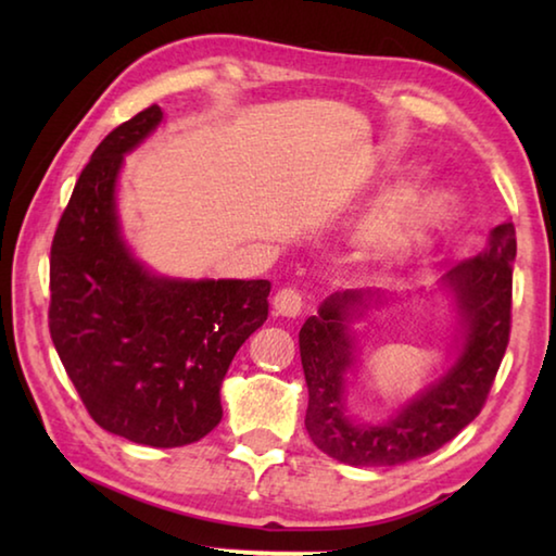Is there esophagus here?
Instances as JSON below:
<instances>
[{"instance_id": "esophagus-1", "label": "esophagus", "mask_w": 556, "mask_h": 556, "mask_svg": "<svg viewBox=\"0 0 556 556\" xmlns=\"http://www.w3.org/2000/svg\"><path fill=\"white\" fill-rule=\"evenodd\" d=\"M275 308L279 316L287 318H296L301 312H304V296H301L299 289H279L275 296Z\"/></svg>"}]
</instances>
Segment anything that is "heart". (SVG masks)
Returning a JSON list of instances; mask_svg holds the SVG:
<instances>
[{"label": "heart", "mask_w": 556, "mask_h": 556, "mask_svg": "<svg viewBox=\"0 0 556 556\" xmlns=\"http://www.w3.org/2000/svg\"><path fill=\"white\" fill-rule=\"evenodd\" d=\"M464 218L458 195L444 186H402L382 201L357 230L365 260L372 265H400L417 250L456 230Z\"/></svg>", "instance_id": "obj_1"}]
</instances>
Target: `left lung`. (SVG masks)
I'll use <instances>...</instances> for the list:
<instances>
[{"label": "left lung", "mask_w": 556, "mask_h": 556, "mask_svg": "<svg viewBox=\"0 0 556 556\" xmlns=\"http://www.w3.org/2000/svg\"><path fill=\"white\" fill-rule=\"evenodd\" d=\"M515 252V225L503 223L491 230L481 255L439 279L437 291L454 308L451 361L382 421L355 419L345 388L361 363L355 324L397 296L345 289L324 299L299 331L308 388L306 431L324 454L348 466H402L434 454L481 414L510 341Z\"/></svg>", "instance_id": "obj_1"}]
</instances>
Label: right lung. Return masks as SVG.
<instances>
[{
  "instance_id": "obj_1",
  "label": "right lung",
  "mask_w": 556,
  "mask_h": 556,
  "mask_svg": "<svg viewBox=\"0 0 556 556\" xmlns=\"http://www.w3.org/2000/svg\"><path fill=\"white\" fill-rule=\"evenodd\" d=\"M152 105L112 129L73 188L51 244L49 328L90 417L135 444L174 448L220 425V384L267 321V279L164 277L122 235L125 154L162 125Z\"/></svg>"
}]
</instances>
